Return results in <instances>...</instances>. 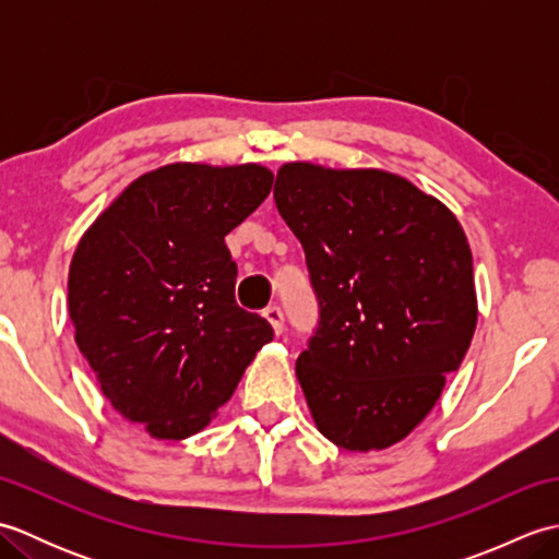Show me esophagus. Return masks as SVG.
I'll use <instances>...</instances> for the list:
<instances>
[{"label": "esophagus", "instance_id": "esophagus-1", "mask_svg": "<svg viewBox=\"0 0 559 559\" xmlns=\"http://www.w3.org/2000/svg\"><path fill=\"white\" fill-rule=\"evenodd\" d=\"M264 317L269 319V324H271V329H273V334L281 336V334H283V312H281V307H276V305L266 307V310H264Z\"/></svg>", "mask_w": 559, "mask_h": 559}]
</instances>
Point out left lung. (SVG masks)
<instances>
[{
    "mask_svg": "<svg viewBox=\"0 0 559 559\" xmlns=\"http://www.w3.org/2000/svg\"><path fill=\"white\" fill-rule=\"evenodd\" d=\"M273 199L319 300L317 334L295 362L317 430L348 451L401 442L478 324L466 233L442 201L377 168L286 163Z\"/></svg>",
    "mask_w": 559,
    "mask_h": 559,
    "instance_id": "obj_1",
    "label": "left lung"
}]
</instances>
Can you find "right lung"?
I'll list each match as a JSON object with an SVG mask.
<instances>
[{"label":"right lung","instance_id":"add662e5","mask_svg":"<svg viewBox=\"0 0 559 559\" xmlns=\"http://www.w3.org/2000/svg\"><path fill=\"white\" fill-rule=\"evenodd\" d=\"M271 185L259 163H170L81 235L69 266L76 346L112 408L151 437L204 430L273 338L264 317L237 307L225 247Z\"/></svg>","mask_w":559,"mask_h":559}]
</instances>
